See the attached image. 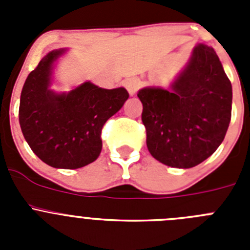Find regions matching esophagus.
I'll list each match as a JSON object with an SVG mask.
<instances>
[{
    "mask_svg": "<svg viewBox=\"0 0 250 250\" xmlns=\"http://www.w3.org/2000/svg\"><path fill=\"white\" fill-rule=\"evenodd\" d=\"M123 85L126 87L129 94L132 96V95H135L136 91H138L139 86H140V81H139L138 79L130 77V79H125V80L123 81Z\"/></svg>",
    "mask_w": 250,
    "mask_h": 250,
    "instance_id": "obj_1",
    "label": "esophagus"
}]
</instances>
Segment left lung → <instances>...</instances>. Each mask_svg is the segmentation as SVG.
I'll list each match as a JSON object with an SVG mask.
<instances>
[{"mask_svg": "<svg viewBox=\"0 0 250 250\" xmlns=\"http://www.w3.org/2000/svg\"><path fill=\"white\" fill-rule=\"evenodd\" d=\"M147 150L171 167L203 163L224 140L231 116L233 90L213 47L198 43L167 89L139 90Z\"/></svg>", "mask_w": 250, "mask_h": 250, "instance_id": "obj_1", "label": "left lung"}]
</instances>
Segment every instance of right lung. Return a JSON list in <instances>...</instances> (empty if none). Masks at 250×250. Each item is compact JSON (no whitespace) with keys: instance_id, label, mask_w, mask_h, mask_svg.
Returning <instances> with one entry per match:
<instances>
[{"instance_id":"right-lung-1","label":"right lung","mask_w":250,"mask_h":250,"mask_svg":"<svg viewBox=\"0 0 250 250\" xmlns=\"http://www.w3.org/2000/svg\"><path fill=\"white\" fill-rule=\"evenodd\" d=\"M68 48L50 51L27 76L20 99V125L32 151L56 169H79L103 149L104 124L129 99L124 87L103 89L91 81L68 92L51 89L55 67Z\"/></svg>"}]
</instances>
